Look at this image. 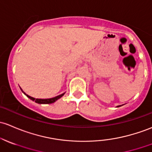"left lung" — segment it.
Returning <instances> with one entry per match:
<instances>
[{
    "label": "left lung",
    "instance_id": "obj_1",
    "mask_svg": "<svg viewBox=\"0 0 152 152\" xmlns=\"http://www.w3.org/2000/svg\"><path fill=\"white\" fill-rule=\"evenodd\" d=\"M121 107V106H120H120H117V107Z\"/></svg>",
    "mask_w": 152,
    "mask_h": 152
}]
</instances>
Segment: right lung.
<instances>
[{"mask_svg": "<svg viewBox=\"0 0 152 152\" xmlns=\"http://www.w3.org/2000/svg\"><path fill=\"white\" fill-rule=\"evenodd\" d=\"M21 90H22V88H21ZM22 91L24 93V94H25L26 96H27V97L29 98V99H30L31 100L34 101L35 102L37 103V104H52V103L55 102L56 101L58 100V99H60L61 97H62V96L64 95V94H65V93H64V94H60V95L55 96V97H53V98H50V99H35V98H33V97H32V96L26 94L25 93L22 91Z\"/></svg>", "mask_w": 152, "mask_h": 152, "instance_id": "obj_1", "label": "right lung"}]
</instances>
